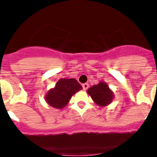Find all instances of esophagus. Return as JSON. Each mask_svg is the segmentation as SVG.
<instances>
[{"instance_id": "obj_1", "label": "esophagus", "mask_w": 157, "mask_h": 157, "mask_svg": "<svg viewBox=\"0 0 157 157\" xmlns=\"http://www.w3.org/2000/svg\"><path fill=\"white\" fill-rule=\"evenodd\" d=\"M82 88H83V90H86L87 89L89 88L88 83H84V84L82 85Z\"/></svg>"}]
</instances>
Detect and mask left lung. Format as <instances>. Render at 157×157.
I'll return each instance as SVG.
<instances>
[{
	"label": "left lung",
	"mask_w": 157,
	"mask_h": 157,
	"mask_svg": "<svg viewBox=\"0 0 157 157\" xmlns=\"http://www.w3.org/2000/svg\"><path fill=\"white\" fill-rule=\"evenodd\" d=\"M86 92L98 106L105 107L110 105L114 98V93L105 82H100L89 88Z\"/></svg>",
	"instance_id": "left-lung-1"
}]
</instances>
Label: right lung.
<instances>
[{
	"instance_id": "1",
	"label": "right lung",
	"mask_w": 157,
	"mask_h": 157,
	"mask_svg": "<svg viewBox=\"0 0 157 157\" xmlns=\"http://www.w3.org/2000/svg\"><path fill=\"white\" fill-rule=\"evenodd\" d=\"M81 90L82 87L75 78H60L47 92L45 101L55 109H61L68 104L72 96Z\"/></svg>"
}]
</instances>
